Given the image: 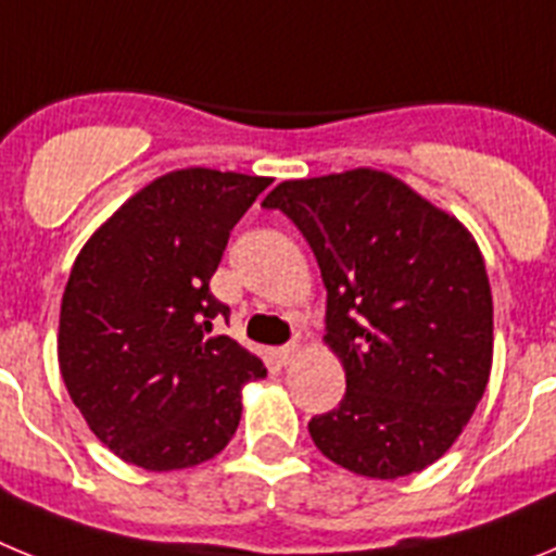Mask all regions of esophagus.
<instances>
[{
	"mask_svg": "<svg viewBox=\"0 0 556 556\" xmlns=\"http://www.w3.org/2000/svg\"><path fill=\"white\" fill-rule=\"evenodd\" d=\"M298 353H301V345H298V342H289V345L278 348V358H281V365H292L294 358H298Z\"/></svg>",
	"mask_w": 556,
	"mask_h": 556,
	"instance_id": "1",
	"label": "esophagus"
}]
</instances>
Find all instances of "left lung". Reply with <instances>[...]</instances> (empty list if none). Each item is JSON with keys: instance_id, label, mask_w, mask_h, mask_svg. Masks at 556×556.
<instances>
[{"instance_id": "left-lung-1", "label": "left lung", "mask_w": 556, "mask_h": 556, "mask_svg": "<svg viewBox=\"0 0 556 556\" xmlns=\"http://www.w3.org/2000/svg\"><path fill=\"white\" fill-rule=\"evenodd\" d=\"M306 236L328 292L326 345L345 397L308 420L345 470L429 468L468 426L493 365V294L479 244L390 172L283 180L264 198Z\"/></svg>"}]
</instances>
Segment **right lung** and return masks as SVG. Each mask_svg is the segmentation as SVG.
<instances>
[{
    "mask_svg": "<svg viewBox=\"0 0 556 556\" xmlns=\"http://www.w3.org/2000/svg\"><path fill=\"white\" fill-rule=\"evenodd\" d=\"M269 178L166 172L83 244L61 303L58 362L88 429L119 459L180 470L217 456L242 417L255 353L211 337L230 308L208 281Z\"/></svg>",
    "mask_w": 556,
    "mask_h": 556,
    "instance_id": "1",
    "label": "right lung"
}]
</instances>
